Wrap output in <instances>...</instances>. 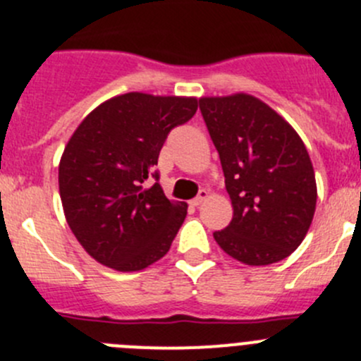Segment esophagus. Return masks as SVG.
Listing matches in <instances>:
<instances>
[{
    "label": "esophagus",
    "mask_w": 361,
    "mask_h": 361,
    "mask_svg": "<svg viewBox=\"0 0 361 361\" xmlns=\"http://www.w3.org/2000/svg\"><path fill=\"white\" fill-rule=\"evenodd\" d=\"M207 198H209V191H207V189H202V191L198 192V196H196L195 200H191V205H192V207H198V205H202V203L205 202Z\"/></svg>",
    "instance_id": "34e87169"
}]
</instances>
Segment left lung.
Listing matches in <instances>:
<instances>
[{
	"mask_svg": "<svg viewBox=\"0 0 361 361\" xmlns=\"http://www.w3.org/2000/svg\"><path fill=\"white\" fill-rule=\"evenodd\" d=\"M200 110L233 207L231 223L214 238L245 265L288 258L305 238L317 200L302 138L283 116L245 92L203 96Z\"/></svg>",
	"mask_w": 361,
	"mask_h": 361,
	"instance_id": "obj_1",
	"label": "left lung"
}]
</instances>
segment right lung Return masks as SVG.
Listing matches in <instances>:
<instances>
[{"label": "right lung", "mask_w": 361, "mask_h": 361, "mask_svg": "<svg viewBox=\"0 0 361 361\" xmlns=\"http://www.w3.org/2000/svg\"><path fill=\"white\" fill-rule=\"evenodd\" d=\"M198 109L192 96L126 92L84 117L59 161L64 217L91 258L119 272L147 269L169 252L188 205L147 188L170 130Z\"/></svg>", "instance_id": "1"}]
</instances>
